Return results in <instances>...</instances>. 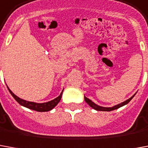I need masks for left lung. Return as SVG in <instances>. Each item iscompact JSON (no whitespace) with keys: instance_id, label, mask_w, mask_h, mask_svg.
<instances>
[{"instance_id":"1","label":"left lung","mask_w":148,"mask_h":148,"mask_svg":"<svg viewBox=\"0 0 148 148\" xmlns=\"http://www.w3.org/2000/svg\"><path fill=\"white\" fill-rule=\"evenodd\" d=\"M135 96V95L132 96V97H131L130 99H127V100H126L125 102H123V103H119V104H118V105H116V106H112V107H103V106H98V105H96L95 103H93L90 99H87L86 97H85L84 96V99L85 101H86V103L88 104L89 106H90V107H92L93 109H95V110H101V111H110V110H116V109H118V108H119V107H121V106H124V105H126V104H127L131 100H132V99H133V97Z\"/></svg>"}]
</instances>
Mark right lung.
Returning a JSON list of instances; mask_svg holds the SVG:
<instances>
[{
    "label": "right lung",
    "instance_id": "obj_1",
    "mask_svg": "<svg viewBox=\"0 0 148 148\" xmlns=\"http://www.w3.org/2000/svg\"><path fill=\"white\" fill-rule=\"evenodd\" d=\"M8 90L10 92V94L12 95L14 99L16 100L17 103H19L20 105L23 106H25L27 107L29 109H31V110H36V111H39V112H45V111H49V110H52L53 107L58 105V103H59V101L61 100V98H62V92L61 93L58 98L54 99L53 100H51L49 102H47V103H33V102H29V101H25V100H23V99H20L18 98L17 96H16L13 92L11 91L9 88L8 87Z\"/></svg>",
    "mask_w": 148,
    "mask_h": 148
}]
</instances>
